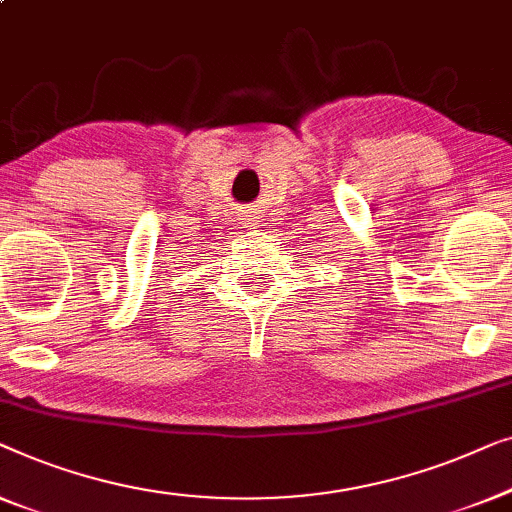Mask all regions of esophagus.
Segmentation results:
<instances>
[{
    "label": "esophagus",
    "instance_id": "1",
    "mask_svg": "<svg viewBox=\"0 0 512 512\" xmlns=\"http://www.w3.org/2000/svg\"><path fill=\"white\" fill-rule=\"evenodd\" d=\"M241 220H243V225H246V227H250V229H255L257 227V215H253V213H241Z\"/></svg>",
    "mask_w": 512,
    "mask_h": 512
}]
</instances>
